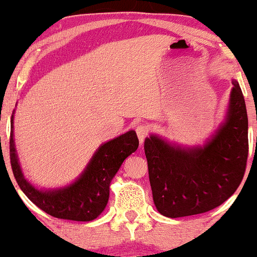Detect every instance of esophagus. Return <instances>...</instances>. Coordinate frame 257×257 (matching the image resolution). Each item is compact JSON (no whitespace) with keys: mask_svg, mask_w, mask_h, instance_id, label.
I'll list each match as a JSON object with an SVG mask.
<instances>
[{"mask_svg":"<svg viewBox=\"0 0 257 257\" xmlns=\"http://www.w3.org/2000/svg\"><path fill=\"white\" fill-rule=\"evenodd\" d=\"M136 134L137 136H139V140L141 142H143V141L146 140V137L150 135V127H148L146 123H140L136 127Z\"/></svg>","mask_w":257,"mask_h":257,"instance_id":"esophagus-1","label":"esophagus"}]
</instances>
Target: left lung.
<instances>
[{"instance_id":"8db88e82","label":"left lung","mask_w":257,"mask_h":257,"mask_svg":"<svg viewBox=\"0 0 257 257\" xmlns=\"http://www.w3.org/2000/svg\"><path fill=\"white\" fill-rule=\"evenodd\" d=\"M157 209L165 217L205 213L227 201L241 183L249 154L247 114L233 81L225 122L203 147L183 150L157 136L145 141Z\"/></svg>"}]
</instances>
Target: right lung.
Instances as JSON below:
<instances>
[{
  "label": "right lung",
  "mask_w": 257,
  "mask_h": 257,
  "mask_svg": "<svg viewBox=\"0 0 257 257\" xmlns=\"http://www.w3.org/2000/svg\"><path fill=\"white\" fill-rule=\"evenodd\" d=\"M139 148L135 131H128L100 146L78 180L63 189L41 191L24 179L13 141V116L11 120L10 159L13 175L22 191L40 209L60 219L89 222L105 208L109 186L123 161Z\"/></svg>",
  "instance_id": "1"
}]
</instances>
